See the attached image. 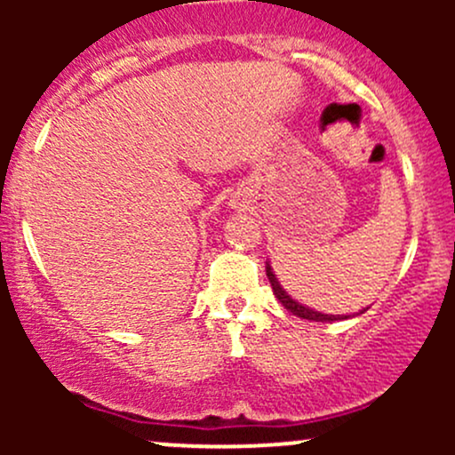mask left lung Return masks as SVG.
<instances>
[{"label":"left lung","mask_w":455,"mask_h":455,"mask_svg":"<svg viewBox=\"0 0 455 455\" xmlns=\"http://www.w3.org/2000/svg\"><path fill=\"white\" fill-rule=\"evenodd\" d=\"M265 271H267V278L271 282V289H274V295L278 297L280 304L284 306L289 312H293L295 316L307 318V321H318V323H331V321H342V318H348V316H342V315H323V312H316V310H312V307H306L304 304L295 301L293 297H291L284 289H282L278 278H275L274 269H271L269 260H267V265H265ZM362 312H359V315H362Z\"/></svg>","instance_id":"8db88e82"}]
</instances>
